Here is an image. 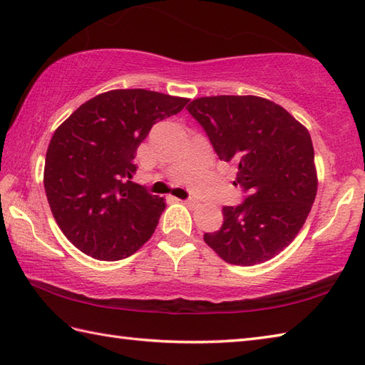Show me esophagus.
Returning a JSON list of instances; mask_svg holds the SVG:
<instances>
[{
	"label": "esophagus",
	"mask_w": 365,
	"mask_h": 365,
	"mask_svg": "<svg viewBox=\"0 0 365 365\" xmlns=\"http://www.w3.org/2000/svg\"><path fill=\"white\" fill-rule=\"evenodd\" d=\"M182 202L185 204V205H188V207H196L197 205V202L195 199H185V200H182Z\"/></svg>",
	"instance_id": "34e87169"
}]
</instances>
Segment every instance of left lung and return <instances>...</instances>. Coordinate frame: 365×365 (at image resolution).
Wrapping results in <instances>:
<instances>
[{"label": "left lung", "mask_w": 365, "mask_h": 365, "mask_svg": "<svg viewBox=\"0 0 365 365\" xmlns=\"http://www.w3.org/2000/svg\"><path fill=\"white\" fill-rule=\"evenodd\" d=\"M188 113L204 128L222 161L238 166L234 185L245 192L237 207H222V226L205 243L232 265L250 267L292 243L317 195L314 145L306 127L267 98H196Z\"/></svg>", "instance_id": "8db88e82"}]
</instances>
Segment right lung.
<instances>
[{
	"label": "right lung",
	"mask_w": 365,
	"mask_h": 365,
	"mask_svg": "<svg viewBox=\"0 0 365 365\" xmlns=\"http://www.w3.org/2000/svg\"><path fill=\"white\" fill-rule=\"evenodd\" d=\"M188 98L118 89L83 103L61 123L45 157L43 187L64 235L98 260H120L152 237L165 200L131 182L139 144Z\"/></svg>",
	"instance_id": "right-lung-1"
}]
</instances>
